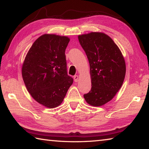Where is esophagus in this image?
I'll return each mask as SVG.
<instances>
[{"instance_id": "1", "label": "esophagus", "mask_w": 149, "mask_h": 149, "mask_svg": "<svg viewBox=\"0 0 149 149\" xmlns=\"http://www.w3.org/2000/svg\"><path fill=\"white\" fill-rule=\"evenodd\" d=\"M74 81L75 82H77L78 79H79V76H78V75H74Z\"/></svg>"}]
</instances>
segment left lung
<instances>
[{
    "instance_id": "obj_1",
    "label": "left lung",
    "mask_w": 149,
    "mask_h": 149,
    "mask_svg": "<svg viewBox=\"0 0 149 149\" xmlns=\"http://www.w3.org/2000/svg\"><path fill=\"white\" fill-rule=\"evenodd\" d=\"M90 65L91 89L84 97L93 107L112 100L123 84L125 62L118 47L103 33L91 32L78 36Z\"/></svg>"
}]
</instances>
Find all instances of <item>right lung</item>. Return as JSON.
<instances>
[{
  "instance_id": "add662e5",
  "label": "right lung",
  "mask_w": 149,
  "mask_h": 149,
  "mask_svg": "<svg viewBox=\"0 0 149 149\" xmlns=\"http://www.w3.org/2000/svg\"><path fill=\"white\" fill-rule=\"evenodd\" d=\"M70 39L45 34L30 48L22 65L24 84L31 97L47 108L62 102L73 78L68 75L65 50Z\"/></svg>"
}]
</instances>
